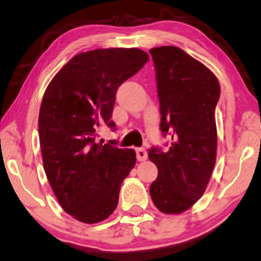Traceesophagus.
Masks as SVG:
<instances>
[{
  "label": "esophagus",
  "mask_w": 261,
  "mask_h": 261,
  "mask_svg": "<svg viewBox=\"0 0 261 261\" xmlns=\"http://www.w3.org/2000/svg\"><path fill=\"white\" fill-rule=\"evenodd\" d=\"M136 155H137L138 161H145L148 159V153H146V150L143 148H137L136 149Z\"/></svg>",
  "instance_id": "1"
}]
</instances>
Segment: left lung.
Here are the masks:
<instances>
[{"label":"left lung","instance_id":"obj_1","mask_svg":"<svg viewBox=\"0 0 261 261\" xmlns=\"http://www.w3.org/2000/svg\"><path fill=\"white\" fill-rule=\"evenodd\" d=\"M150 54L160 100V130L171 142L167 151L149 149V159L159 169L150 195L161 212L177 214L203 195L215 166L220 85L212 71L178 47H156Z\"/></svg>","mask_w":261,"mask_h":261}]
</instances>
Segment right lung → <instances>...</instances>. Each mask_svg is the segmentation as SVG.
<instances>
[{"label": "right lung", "mask_w": 261, "mask_h": 261, "mask_svg": "<svg viewBox=\"0 0 261 261\" xmlns=\"http://www.w3.org/2000/svg\"><path fill=\"white\" fill-rule=\"evenodd\" d=\"M149 61L138 48L94 49L72 58L43 95L39 137L43 167L59 203L85 223L108 219L119 199L120 185L136 163L134 149L116 141L95 142L99 127L111 120L122 84Z\"/></svg>", "instance_id": "1"}]
</instances>
